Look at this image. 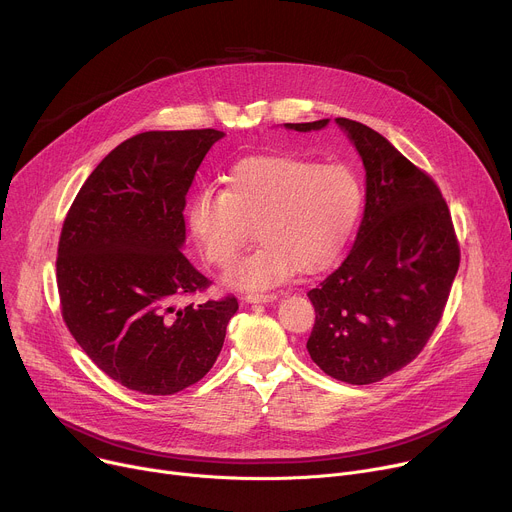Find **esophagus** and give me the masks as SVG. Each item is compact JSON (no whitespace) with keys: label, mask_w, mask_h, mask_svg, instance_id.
Listing matches in <instances>:
<instances>
[{"label":"esophagus","mask_w":512,"mask_h":512,"mask_svg":"<svg viewBox=\"0 0 512 512\" xmlns=\"http://www.w3.org/2000/svg\"><path fill=\"white\" fill-rule=\"evenodd\" d=\"M273 300H277L275 294H247L245 296L247 304H267V302H273Z\"/></svg>","instance_id":"34e87169"}]
</instances>
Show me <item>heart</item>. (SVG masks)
Returning <instances> with one entry per match:
<instances>
[{
  "label": "heart",
  "mask_w": 512,
  "mask_h": 512,
  "mask_svg": "<svg viewBox=\"0 0 512 512\" xmlns=\"http://www.w3.org/2000/svg\"><path fill=\"white\" fill-rule=\"evenodd\" d=\"M362 200V184L344 164L261 156L241 162L227 190L202 188L190 202L188 221L214 267H229L255 229L261 245L231 267L227 281L265 289L300 269L332 267L352 239Z\"/></svg>",
  "instance_id": "1"
}]
</instances>
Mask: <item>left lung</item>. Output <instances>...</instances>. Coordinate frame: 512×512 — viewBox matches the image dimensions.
I'll use <instances>...</instances> for the list:
<instances>
[{
  "mask_svg": "<svg viewBox=\"0 0 512 512\" xmlns=\"http://www.w3.org/2000/svg\"><path fill=\"white\" fill-rule=\"evenodd\" d=\"M367 170V204L352 251L308 296L316 322L308 352L332 379L371 385L423 350L440 324L460 267L446 198L375 129L338 117ZM328 119L285 123L314 131Z\"/></svg>",
  "mask_w": 512,
  "mask_h": 512,
  "instance_id": "8db88e82",
  "label": "left lung"
}]
</instances>
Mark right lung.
Listing matches in <instances>:
<instances>
[{
    "mask_svg": "<svg viewBox=\"0 0 512 512\" xmlns=\"http://www.w3.org/2000/svg\"><path fill=\"white\" fill-rule=\"evenodd\" d=\"M225 133L145 131L93 170L68 208L56 257L66 328L113 381L143 395L198 383L221 354L235 296L176 308L208 285L180 251L198 166Z\"/></svg>",
    "mask_w": 512,
    "mask_h": 512,
    "instance_id": "right-lung-1",
    "label": "right lung"
}]
</instances>
